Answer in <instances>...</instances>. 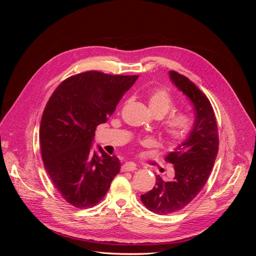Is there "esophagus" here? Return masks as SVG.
<instances>
[{"label": "esophagus", "mask_w": 256, "mask_h": 256, "mask_svg": "<svg viewBox=\"0 0 256 256\" xmlns=\"http://www.w3.org/2000/svg\"><path fill=\"white\" fill-rule=\"evenodd\" d=\"M136 170V164H134V162H126L125 164L122 166V172H134Z\"/></svg>", "instance_id": "34e87169"}]
</instances>
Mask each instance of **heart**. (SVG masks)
<instances>
[{
    "label": "heart",
    "mask_w": 256,
    "mask_h": 256,
    "mask_svg": "<svg viewBox=\"0 0 256 256\" xmlns=\"http://www.w3.org/2000/svg\"><path fill=\"white\" fill-rule=\"evenodd\" d=\"M148 106L152 114L159 115L161 118L173 109V100L166 90H158L150 95ZM162 126H164V131L166 138L172 141H177L182 140V138L188 134L191 122L188 115L184 113H174L168 116ZM146 143L148 144L150 142Z\"/></svg>",
    "instance_id": "obj_1"
}]
</instances>
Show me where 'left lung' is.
<instances>
[{
  "label": "left lung",
  "instance_id": "obj_1",
  "mask_svg": "<svg viewBox=\"0 0 256 256\" xmlns=\"http://www.w3.org/2000/svg\"><path fill=\"white\" fill-rule=\"evenodd\" d=\"M168 76L174 86L191 100L194 122L186 140L166 156L174 166L173 180L164 182L158 175L154 187L141 196L146 208L158 214L180 210L198 196L208 180L219 150L216 116L208 98L184 76L168 72Z\"/></svg>",
  "mask_w": 256,
  "mask_h": 256
}]
</instances>
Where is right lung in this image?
Wrapping results in <instances>:
<instances>
[{"mask_svg": "<svg viewBox=\"0 0 256 256\" xmlns=\"http://www.w3.org/2000/svg\"><path fill=\"white\" fill-rule=\"evenodd\" d=\"M138 78L76 74L58 85L44 108L40 128L44 166L54 187L74 207L99 203L120 173V159L99 145L92 150V144L96 127L108 120Z\"/></svg>", "mask_w": 256, "mask_h": 256, "instance_id": "add662e5", "label": "right lung"}]
</instances>
